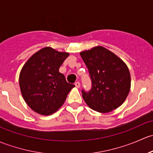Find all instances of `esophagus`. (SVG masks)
Instances as JSON below:
<instances>
[{
    "label": "esophagus",
    "instance_id": "34e87169",
    "mask_svg": "<svg viewBox=\"0 0 153 153\" xmlns=\"http://www.w3.org/2000/svg\"><path fill=\"white\" fill-rule=\"evenodd\" d=\"M75 86H76V88H79L80 87V83L79 82H75Z\"/></svg>",
    "mask_w": 153,
    "mask_h": 153
}]
</instances>
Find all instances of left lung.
I'll use <instances>...</instances> for the list:
<instances>
[{"label":"left lung","mask_w":153,"mask_h":153,"mask_svg":"<svg viewBox=\"0 0 153 153\" xmlns=\"http://www.w3.org/2000/svg\"><path fill=\"white\" fill-rule=\"evenodd\" d=\"M80 55L92 81L89 92L82 91L85 103L94 111L103 113L120 107L131 85L130 71L125 62L100 45L81 51Z\"/></svg>","instance_id":"left-lung-1"}]
</instances>
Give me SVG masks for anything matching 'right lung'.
Masks as SVG:
<instances>
[{
  "label": "right lung",
  "instance_id": "add662e5",
  "mask_svg": "<svg viewBox=\"0 0 153 153\" xmlns=\"http://www.w3.org/2000/svg\"><path fill=\"white\" fill-rule=\"evenodd\" d=\"M68 52L51 47L39 50L26 61L19 76L22 96L32 111L43 116L53 114L63 105L68 94L75 87L66 82L59 68Z\"/></svg>",
  "mask_w": 153,
  "mask_h": 153
}]
</instances>
